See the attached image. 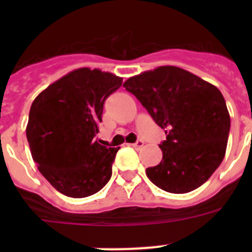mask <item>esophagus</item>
<instances>
[{
    "label": "esophagus",
    "mask_w": 252,
    "mask_h": 252,
    "mask_svg": "<svg viewBox=\"0 0 252 252\" xmlns=\"http://www.w3.org/2000/svg\"><path fill=\"white\" fill-rule=\"evenodd\" d=\"M142 145H144V142H142L141 140H137V141L135 142V144H131V146H132V148H135V149L142 148Z\"/></svg>",
    "instance_id": "1"
}]
</instances>
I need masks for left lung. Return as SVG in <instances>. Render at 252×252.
Segmentation results:
<instances>
[{
  "label": "left lung",
  "instance_id": "obj_1",
  "mask_svg": "<svg viewBox=\"0 0 252 252\" xmlns=\"http://www.w3.org/2000/svg\"><path fill=\"white\" fill-rule=\"evenodd\" d=\"M124 87L165 128L162 159L146 169L149 179L175 194L206 183L223 160L230 133V113L217 87L173 65L128 78Z\"/></svg>",
  "mask_w": 252,
  "mask_h": 252
}]
</instances>
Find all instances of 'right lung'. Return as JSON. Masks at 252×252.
<instances>
[{"label":"right lung","instance_id":"add662e5","mask_svg":"<svg viewBox=\"0 0 252 252\" xmlns=\"http://www.w3.org/2000/svg\"><path fill=\"white\" fill-rule=\"evenodd\" d=\"M122 78L79 68L54 82L31 104L26 137L37 169L58 192L84 198L101 190L112 175L120 148L97 142L107 97Z\"/></svg>","mask_w":252,"mask_h":252}]
</instances>
